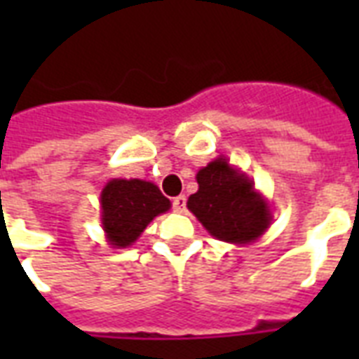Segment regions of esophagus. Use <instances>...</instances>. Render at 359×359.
<instances>
[{
    "label": "esophagus",
    "instance_id": "34e87169",
    "mask_svg": "<svg viewBox=\"0 0 359 359\" xmlns=\"http://www.w3.org/2000/svg\"><path fill=\"white\" fill-rule=\"evenodd\" d=\"M171 205H173L175 212H184V210H186V196L175 197L173 201H171Z\"/></svg>",
    "mask_w": 359,
    "mask_h": 359
}]
</instances>
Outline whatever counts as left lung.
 I'll list each match as a JSON object with an SVG mask.
<instances>
[{
  "mask_svg": "<svg viewBox=\"0 0 359 359\" xmlns=\"http://www.w3.org/2000/svg\"><path fill=\"white\" fill-rule=\"evenodd\" d=\"M199 190L188 208L212 236L225 242H251L266 231L270 208L253 190L248 177L236 173L225 158H218L197 173Z\"/></svg>",
  "mask_w": 359,
  "mask_h": 359,
  "instance_id": "8db88e82",
  "label": "left lung"
}]
</instances>
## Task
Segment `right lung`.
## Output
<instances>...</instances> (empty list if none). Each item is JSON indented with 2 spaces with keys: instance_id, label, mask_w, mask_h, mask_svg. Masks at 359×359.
<instances>
[{
  "instance_id": "obj_1",
  "label": "right lung",
  "mask_w": 359,
  "mask_h": 359,
  "mask_svg": "<svg viewBox=\"0 0 359 359\" xmlns=\"http://www.w3.org/2000/svg\"><path fill=\"white\" fill-rule=\"evenodd\" d=\"M171 203L158 186L145 180L115 179L102 191V225L115 248H126L141 235L154 216Z\"/></svg>"
}]
</instances>
